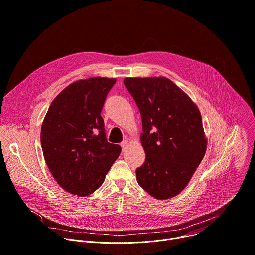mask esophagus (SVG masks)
I'll return each mask as SVG.
<instances>
[{"label": "esophagus", "instance_id": "esophagus-1", "mask_svg": "<svg viewBox=\"0 0 255 255\" xmlns=\"http://www.w3.org/2000/svg\"><path fill=\"white\" fill-rule=\"evenodd\" d=\"M128 145V140H124V141L121 143V146H122V148H123V151H125V150L127 149Z\"/></svg>", "mask_w": 255, "mask_h": 255}]
</instances>
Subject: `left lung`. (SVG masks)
<instances>
[{"label":"left lung","mask_w":255,"mask_h":255,"mask_svg":"<svg viewBox=\"0 0 255 255\" xmlns=\"http://www.w3.org/2000/svg\"><path fill=\"white\" fill-rule=\"evenodd\" d=\"M124 83L139 110L144 164L138 185L166 200L180 194L205 156L207 138L198 107L166 77H127Z\"/></svg>","instance_id":"1"}]
</instances>
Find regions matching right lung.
<instances>
[{
	"label": "right lung",
	"mask_w": 255,
	"mask_h": 255,
	"mask_svg": "<svg viewBox=\"0 0 255 255\" xmlns=\"http://www.w3.org/2000/svg\"><path fill=\"white\" fill-rule=\"evenodd\" d=\"M115 78L80 79L65 87L50 105L41 128L45 162L59 186L80 197L103 185L121 154L108 142L100 113Z\"/></svg>",
	"instance_id": "obj_1"
}]
</instances>
